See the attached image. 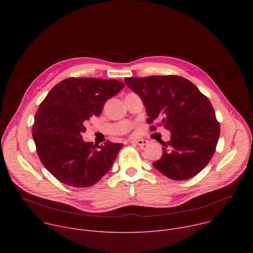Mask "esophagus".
Segmentation results:
<instances>
[{
	"instance_id": "obj_1",
	"label": "esophagus",
	"mask_w": 253,
	"mask_h": 253,
	"mask_svg": "<svg viewBox=\"0 0 253 253\" xmlns=\"http://www.w3.org/2000/svg\"><path fill=\"white\" fill-rule=\"evenodd\" d=\"M132 143H134V144H137V145H139V146H146L147 144L149 143V141H147V140H144V139H138V140H133V141H131Z\"/></svg>"
}]
</instances>
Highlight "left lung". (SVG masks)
Segmentation results:
<instances>
[{
  "label": "left lung",
  "instance_id": "1",
  "mask_svg": "<svg viewBox=\"0 0 253 253\" xmlns=\"http://www.w3.org/2000/svg\"><path fill=\"white\" fill-rule=\"evenodd\" d=\"M124 81L142 99L147 122L162 118L161 124L171 132L170 140L162 142L161 158L153 166L173 180L197 175L211 160L220 134L208 98L192 82L176 75L129 77Z\"/></svg>",
  "mask_w": 253,
  "mask_h": 253
}]
</instances>
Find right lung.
<instances>
[{"label": "right lung", "instance_id": "right-lung-1", "mask_svg": "<svg viewBox=\"0 0 253 253\" xmlns=\"http://www.w3.org/2000/svg\"><path fill=\"white\" fill-rule=\"evenodd\" d=\"M124 84L101 78H67L40 104L32 129L37 154L59 181L73 187H89L110 170L122 143L104 145L85 142V123L102 113L105 102Z\"/></svg>", "mask_w": 253, "mask_h": 253}]
</instances>
